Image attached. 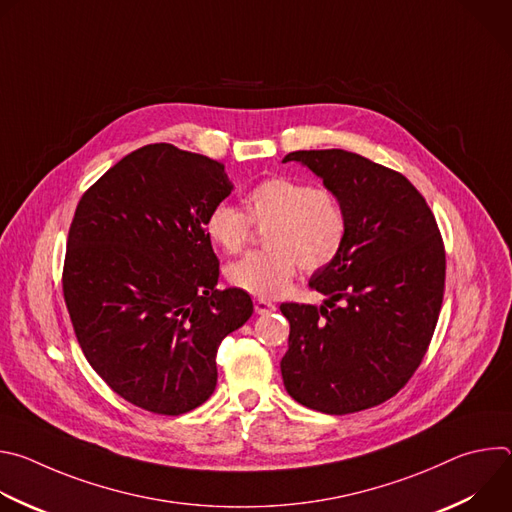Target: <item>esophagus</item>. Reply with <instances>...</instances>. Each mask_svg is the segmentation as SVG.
I'll use <instances>...</instances> for the list:
<instances>
[{
	"mask_svg": "<svg viewBox=\"0 0 512 512\" xmlns=\"http://www.w3.org/2000/svg\"><path fill=\"white\" fill-rule=\"evenodd\" d=\"M255 312L257 314H271V312H275V304L265 302V300H257L255 302Z\"/></svg>",
	"mask_w": 512,
	"mask_h": 512,
	"instance_id": "esophagus-1",
	"label": "esophagus"
}]
</instances>
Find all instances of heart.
<instances>
[{
    "instance_id": "obj_1",
    "label": "heart",
    "mask_w": 512,
    "mask_h": 512,
    "mask_svg": "<svg viewBox=\"0 0 512 512\" xmlns=\"http://www.w3.org/2000/svg\"><path fill=\"white\" fill-rule=\"evenodd\" d=\"M245 212L221 202L210 208L204 231L212 245L227 253L241 251L251 223L267 227V251L249 253L227 265V281L261 300L279 298L298 265L308 271L328 267L342 251L348 218L340 198L322 186L298 178H269L243 198Z\"/></svg>"
}]
</instances>
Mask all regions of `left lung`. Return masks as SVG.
Listing matches in <instances>:
<instances>
[{"mask_svg":"<svg viewBox=\"0 0 512 512\" xmlns=\"http://www.w3.org/2000/svg\"><path fill=\"white\" fill-rule=\"evenodd\" d=\"M332 190L348 218L340 255L310 277L320 308L281 304V358L298 403L344 415L391 399L415 373L440 316L446 253L435 218L399 172L346 150L291 152Z\"/></svg>","mask_w":512,"mask_h":512,"instance_id":"8db88e82","label":"left lung"}]
</instances>
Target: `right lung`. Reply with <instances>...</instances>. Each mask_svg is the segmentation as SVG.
<instances>
[{
    "label": "right lung",
    "instance_id": "1",
    "mask_svg": "<svg viewBox=\"0 0 512 512\" xmlns=\"http://www.w3.org/2000/svg\"><path fill=\"white\" fill-rule=\"evenodd\" d=\"M231 192L221 162L152 143L107 170L72 218L62 289L77 340L97 375L145 411L202 405L218 344L253 314L245 291L216 289L204 231Z\"/></svg>",
    "mask_w": 512,
    "mask_h": 512
}]
</instances>
